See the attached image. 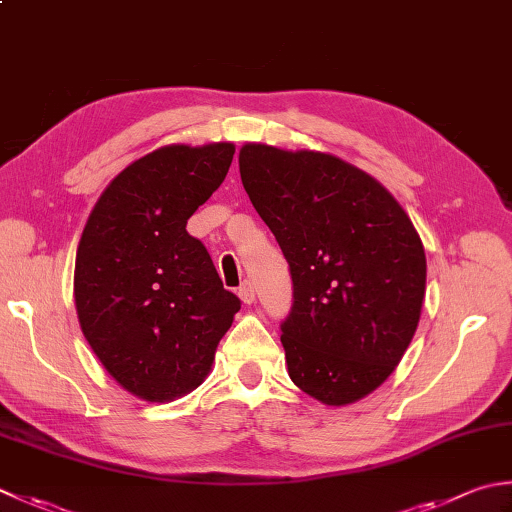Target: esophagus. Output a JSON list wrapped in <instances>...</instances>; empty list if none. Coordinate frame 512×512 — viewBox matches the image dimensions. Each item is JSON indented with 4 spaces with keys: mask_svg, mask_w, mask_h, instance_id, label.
I'll return each mask as SVG.
<instances>
[{
    "mask_svg": "<svg viewBox=\"0 0 512 512\" xmlns=\"http://www.w3.org/2000/svg\"><path fill=\"white\" fill-rule=\"evenodd\" d=\"M239 297H242L244 304H253L255 302V288L253 282H244L239 286Z\"/></svg>",
    "mask_w": 512,
    "mask_h": 512,
    "instance_id": "34e87169",
    "label": "esophagus"
}]
</instances>
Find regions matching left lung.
<instances>
[{
    "instance_id": "8db88e82",
    "label": "left lung",
    "mask_w": 512,
    "mask_h": 512,
    "mask_svg": "<svg viewBox=\"0 0 512 512\" xmlns=\"http://www.w3.org/2000/svg\"><path fill=\"white\" fill-rule=\"evenodd\" d=\"M239 173L293 277L282 322L290 379L322 404L357 402L386 382L417 330L422 239L375 177L335 155L246 144Z\"/></svg>"
}]
</instances>
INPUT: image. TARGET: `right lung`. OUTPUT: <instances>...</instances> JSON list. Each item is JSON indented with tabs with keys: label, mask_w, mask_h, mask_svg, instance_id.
Masks as SVG:
<instances>
[{
	"label": "right lung",
	"mask_w": 512,
	"mask_h": 512,
	"mask_svg": "<svg viewBox=\"0 0 512 512\" xmlns=\"http://www.w3.org/2000/svg\"><path fill=\"white\" fill-rule=\"evenodd\" d=\"M233 155L228 142L153 150L106 186L79 239V326L115 382L146 402L202 384L242 308L186 230Z\"/></svg>",
	"instance_id": "1"
}]
</instances>
